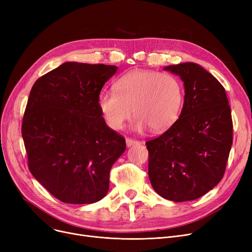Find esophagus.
<instances>
[{"mask_svg": "<svg viewBox=\"0 0 252 252\" xmlns=\"http://www.w3.org/2000/svg\"><path fill=\"white\" fill-rule=\"evenodd\" d=\"M126 146L127 147H131V146H134V145L139 144V141L133 140V139H130V138H126Z\"/></svg>", "mask_w": 252, "mask_h": 252, "instance_id": "34e87169", "label": "esophagus"}]
</instances>
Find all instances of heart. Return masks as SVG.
I'll return each mask as SVG.
<instances>
[{
    "label": "heart",
    "mask_w": 252,
    "mask_h": 252,
    "mask_svg": "<svg viewBox=\"0 0 252 252\" xmlns=\"http://www.w3.org/2000/svg\"><path fill=\"white\" fill-rule=\"evenodd\" d=\"M114 91L103 92L98 101L106 124L113 129L123 128L134 112V129L149 127L152 133H161L177 122L185 97L184 85L177 75L153 70L122 76Z\"/></svg>",
    "instance_id": "b5f03b06"
}]
</instances>
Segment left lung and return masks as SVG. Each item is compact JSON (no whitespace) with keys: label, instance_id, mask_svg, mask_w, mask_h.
<instances>
[{"label":"left lung","instance_id":"left-lung-1","mask_svg":"<svg viewBox=\"0 0 252 252\" xmlns=\"http://www.w3.org/2000/svg\"><path fill=\"white\" fill-rule=\"evenodd\" d=\"M184 83L178 121L146 142L148 175L155 192L167 200H195L222 179L233 142L226 91L202 66L193 62L165 66Z\"/></svg>","mask_w":252,"mask_h":252}]
</instances>
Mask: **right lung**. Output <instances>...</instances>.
Wrapping results in <instances>:
<instances>
[{"label": "right lung", "mask_w": 252, "mask_h": 252, "mask_svg": "<svg viewBox=\"0 0 252 252\" xmlns=\"http://www.w3.org/2000/svg\"><path fill=\"white\" fill-rule=\"evenodd\" d=\"M114 65L65 62L39 77L26 105L22 138L35 180L64 203L91 204L107 194L126 140L106 125L100 92Z\"/></svg>", "instance_id": "add662e5"}]
</instances>
